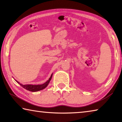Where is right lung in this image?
I'll return each mask as SVG.
<instances>
[{"mask_svg": "<svg viewBox=\"0 0 122 122\" xmlns=\"http://www.w3.org/2000/svg\"><path fill=\"white\" fill-rule=\"evenodd\" d=\"M52 75H53V74H51L50 78H49L48 81L45 82V83L42 84H38V85H33V84H25V85H23V84L20 83L18 81H16V80L15 81L18 84H19L22 87H23L24 89H25L30 91V92H38V91H40L44 89L47 87V86L48 85L49 82H50V81L51 79Z\"/></svg>", "mask_w": 122, "mask_h": 122, "instance_id": "1", "label": "right lung"}]
</instances>
